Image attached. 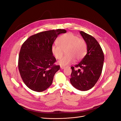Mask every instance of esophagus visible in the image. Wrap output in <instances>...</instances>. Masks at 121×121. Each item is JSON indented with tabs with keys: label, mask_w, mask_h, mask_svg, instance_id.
<instances>
[{
	"label": "esophagus",
	"mask_w": 121,
	"mask_h": 121,
	"mask_svg": "<svg viewBox=\"0 0 121 121\" xmlns=\"http://www.w3.org/2000/svg\"><path fill=\"white\" fill-rule=\"evenodd\" d=\"M65 67H63V66H60V68L61 69H65Z\"/></svg>",
	"instance_id": "obj_1"
}]
</instances>
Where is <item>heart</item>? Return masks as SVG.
Here are the masks:
<instances>
[{
    "label": "heart",
    "instance_id": "heart-1",
    "mask_svg": "<svg viewBox=\"0 0 121 121\" xmlns=\"http://www.w3.org/2000/svg\"><path fill=\"white\" fill-rule=\"evenodd\" d=\"M57 44L51 47V52L56 60L63 56L65 50V56L58 61L61 66L65 67L76 61L81 60L85 56L87 44L83 39L79 38L72 33L61 35L56 40Z\"/></svg>",
    "mask_w": 121,
    "mask_h": 121
}]
</instances>
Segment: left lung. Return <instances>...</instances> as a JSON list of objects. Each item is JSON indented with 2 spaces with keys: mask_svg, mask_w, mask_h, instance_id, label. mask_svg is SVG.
Segmentation results:
<instances>
[{
  "mask_svg": "<svg viewBox=\"0 0 121 121\" xmlns=\"http://www.w3.org/2000/svg\"><path fill=\"white\" fill-rule=\"evenodd\" d=\"M87 46V53L78 64L72 66L70 82L76 89L89 90L95 85L101 75L104 54L99 44L93 36L80 31ZM79 68L78 70L74 68Z\"/></svg>",
  "mask_w": 121,
  "mask_h": 121,
  "instance_id": "8db88e82",
  "label": "left lung"
}]
</instances>
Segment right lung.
<instances>
[{
  "label": "right lung",
  "instance_id": "obj_1",
  "mask_svg": "<svg viewBox=\"0 0 121 121\" xmlns=\"http://www.w3.org/2000/svg\"><path fill=\"white\" fill-rule=\"evenodd\" d=\"M65 29L46 31L32 35L23 43L19 56L18 68L24 83L29 88L42 92L52 85L53 77L60 69L51 47Z\"/></svg>",
  "mask_w": 121,
  "mask_h": 121
}]
</instances>
